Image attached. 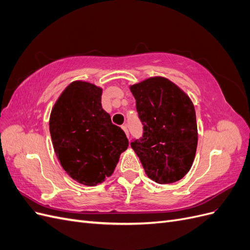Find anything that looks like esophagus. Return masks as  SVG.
Wrapping results in <instances>:
<instances>
[{
    "label": "esophagus",
    "instance_id": "34e87169",
    "mask_svg": "<svg viewBox=\"0 0 250 250\" xmlns=\"http://www.w3.org/2000/svg\"><path fill=\"white\" fill-rule=\"evenodd\" d=\"M122 129H123V130H124V132L126 133V137H127V138H129V132H128L127 126H126V125H123V126H122Z\"/></svg>",
    "mask_w": 250,
    "mask_h": 250
}]
</instances>
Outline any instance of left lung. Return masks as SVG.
I'll list each match as a JSON object with an SVG mask.
<instances>
[{
	"mask_svg": "<svg viewBox=\"0 0 250 250\" xmlns=\"http://www.w3.org/2000/svg\"><path fill=\"white\" fill-rule=\"evenodd\" d=\"M144 125L141 141L131 142L147 176L173 184L190 171L198 143L192 100L166 77L155 76L129 86Z\"/></svg>",
	"mask_w": 250,
	"mask_h": 250,
	"instance_id": "obj_1",
	"label": "left lung"
}]
</instances>
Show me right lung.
Wrapping results in <instances>:
<instances>
[{"label": "right lung", "instance_id": "obj_1", "mask_svg": "<svg viewBox=\"0 0 250 250\" xmlns=\"http://www.w3.org/2000/svg\"><path fill=\"white\" fill-rule=\"evenodd\" d=\"M102 92L94 83L73 81L58 97L49 120L60 165L70 177L88 187L111 175L129 144L102 108Z\"/></svg>", "mask_w": 250, "mask_h": 250}]
</instances>
